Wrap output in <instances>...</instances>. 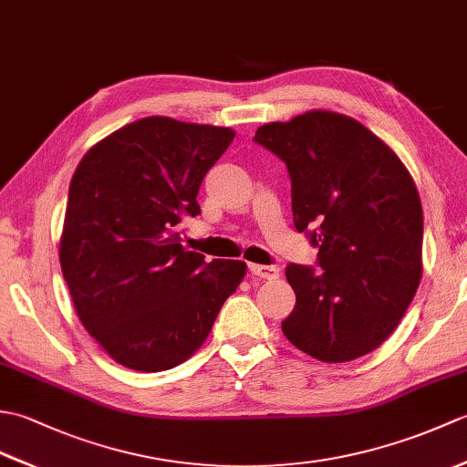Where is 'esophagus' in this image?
Masks as SVG:
<instances>
[{
  "label": "esophagus",
  "mask_w": 467,
  "mask_h": 467,
  "mask_svg": "<svg viewBox=\"0 0 467 467\" xmlns=\"http://www.w3.org/2000/svg\"><path fill=\"white\" fill-rule=\"evenodd\" d=\"M249 271L254 276H259V279H263V281H273L281 275V269H279V266H275V265H251Z\"/></svg>",
  "instance_id": "obj_1"
}]
</instances>
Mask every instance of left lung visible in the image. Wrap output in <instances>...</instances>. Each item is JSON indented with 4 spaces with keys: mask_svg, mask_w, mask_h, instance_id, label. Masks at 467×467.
<instances>
[{
    "mask_svg": "<svg viewBox=\"0 0 467 467\" xmlns=\"http://www.w3.org/2000/svg\"><path fill=\"white\" fill-rule=\"evenodd\" d=\"M254 142L286 164L295 228L319 246L321 271H285L296 295L285 337L325 363L371 353L421 281L423 211L410 171L361 122L329 110L265 124Z\"/></svg>",
    "mask_w": 467,
    "mask_h": 467,
    "instance_id": "left-lung-1",
    "label": "left lung"
}]
</instances>
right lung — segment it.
<instances>
[{
  "label": "right lung",
  "mask_w": 467,
  "mask_h": 467,
  "mask_svg": "<svg viewBox=\"0 0 467 467\" xmlns=\"http://www.w3.org/2000/svg\"><path fill=\"white\" fill-rule=\"evenodd\" d=\"M231 128L150 116L94 144L69 182L59 265L86 331L128 369L181 365L211 333L246 275L243 261H204L181 239L201 214L204 174Z\"/></svg>",
  "instance_id": "1"
}]
</instances>
